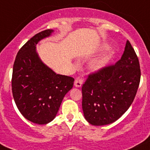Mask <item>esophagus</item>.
<instances>
[{
    "mask_svg": "<svg viewBox=\"0 0 150 150\" xmlns=\"http://www.w3.org/2000/svg\"><path fill=\"white\" fill-rule=\"evenodd\" d=\"M82 83H83V79H81L80 77H76L75 79V82H74V85L76 88H79V87L82 86Z\"/></svg>",
    "mask_w": 150,
    "mask_h": 150,
    "instance_id": "esophagus-1",
    "label": "esophagus"
}]
</instances>
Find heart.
I'll use <instances>...</instances> for the list:
<instances>
[{
    "instance_id": "1",
    "label": "heart",
    "mask_w": 150,
    "mask_h": 150,
    "mask_svg": "<svg viewBox=\"0 0 150 150\" xmlns=\"http://www.w3.org/2000/svg\"><path fill=\"white\" fill-rule=\"evenodd\" d=\"M106 47V45H104L101 48H105ZM112 54H113L112 50L111 48H109L104 54L93 59L90 62V68L93 71H99L105 68L112 59Z\"/></svg>"
}]
</instances>
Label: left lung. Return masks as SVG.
<instances>
[{"label":"left lung","mask_w":150,"mask_h":150,"mask_svg":"<svg viewBox=\"0 0 150 150\" xmlns=\"http://www.w3.org/2000/svg\"><path fill=\"white\" fill-rule=\"evenodd\" d=\"M140 79L139 61L127 40L120 60L90 74L82 85L85 119L94 126L110 125L119 119L132 105Z\"/></svg>","instance_id":"8db88e82"}]
</instances>
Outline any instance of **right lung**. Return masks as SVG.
I'll use <instances>...</instances> for the list:
<instances>
[{"mask_svg": "<svg viewBox=\"0 0 150 150\" xmlns=\"http://www.w3.org/2000/svg\"><path fill=\"white\" fill-rule=\"evenodd\" d=\"M54 30L35 35L18 52L12 79L14 100L27 120L45 125L56 117L65 94L73 88L74 79L57 74L43 63L36 50L41 40Z\"/></svg>", "mask_w": 150, "mask_h": 150, "instance_id": "add662e5", "label": "right lung"}]
</instances>
